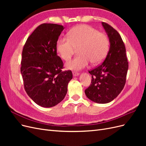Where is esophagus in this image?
<instances>
[{"instance_id":"obj_1","label":"esophagus","mask_w":146,"mask_h":146,"mask_svg":"<svg viewBox=\"0 0 146 146\" xmlns=\"http://www.w3.org/2000/svg\"><path fill=\"white\" fill-rule=\"evenodd\" d=\"M72 74H73V76H78V75H79V73L78 72H76V71H73L72 72Z\"/></svg>"}]
</instances>
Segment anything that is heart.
<instances>
[{
  "instance_id": "heart-1",
  "label": "heart",
  "mask_w": 146,
  "mask_h": 146,
  "mask_svg": "<svg viewBox=\"0 0 146 146\" xmlns=\"http://www.w3.org/2000/svg\"><path fill=\"white\" fill-rule=\"evenodd\" d=\"M56 50L63 60L70 59L76 48L78 55L66 63L71 70H80L90 64H99L107 56L110 41L107 35L90 25H77L69 31V37H60L56 41Z\"/></svg>"
}]
</instances>
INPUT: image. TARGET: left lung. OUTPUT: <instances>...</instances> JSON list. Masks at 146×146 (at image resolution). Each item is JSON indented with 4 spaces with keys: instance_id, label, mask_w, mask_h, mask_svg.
Here are the masks:
<instances>
[{
    "instance_id": "1",
    "label": "left lung",
    "mask_w": 146,
    "mask_h": 146,
    "mask_svg": "<svg viewBox=\"0 0 146 146\" xmlns=\"http://www.w3.org/2000/svg\"><path fill=\"white\" fill-rule=\"evenodd\" d=\"M110 42L104 61L90 70L91 84L85 92L87 98L99 104H107L120 94L126 82L129 63L121 35L108 24L102 23Z\"/></svg>"
}]
</instances>
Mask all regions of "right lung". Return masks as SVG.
<instances>
[{"instance_id": "add662e5", "label": "right lung", "mask_w": 146, "mask_h": 146, "mask_svg": "<svg viewBox=\"0 0 146 146\" xmlns=\"http://www.w3.org/2000/svg\"><path fill=\"white\" fill-rule=\"evenodd\" d=\"M64 29L58 24H41L23 47L21 72L24 89L43 107H54L62 101L72 78L71 70L62 71L63 61L56 52V41Z\"/></svg>"}]
</instances>
